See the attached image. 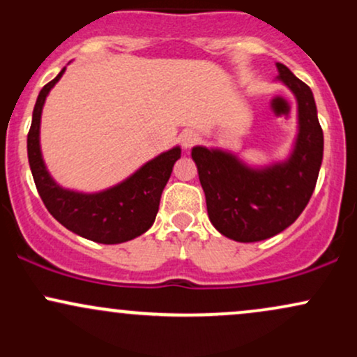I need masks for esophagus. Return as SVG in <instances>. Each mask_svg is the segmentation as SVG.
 Segmentation results:
<instances>
[{"instance_id":"esophagus-1","label":"esophagus","mask_w":357,"mask_h":357,"mask_svg":"<svg viewBox=\"0 0 357 357\" xmlns=\"http://www.w3.org/2000/svg\"><path fill=\"white\" fill-rule=\"evenodd\" d=\"M196 141H198V134L192 132V130H184L181 136H179V142H181L184 149H190V147L196 144Z\"/></svg>"}]
</instances>
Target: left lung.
Masks as SVG:
<instances>
[{"mask_svg": "<svg viewBox=\"0 0 357 357\" xmlns=\"http://www.w3.org/2000/svg\"><path fill=\"white\" fill-rule=\"evenodd\" d=\"M277 70V80L297 99L298 132L285 161L252 167L228 151L191 149L213 227L241 243L267 240L290 227L309 203L322 165L324 134L312 90L284 63Z\"/></svg>", "mask_w": 357, "mask_h": 357, "instance_id": "1", "label": "left lung"}]
</instances>
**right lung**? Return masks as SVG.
Here are the masks:
<instances>
[{"instance_id":"right-lung-1","label":"right lung","mask_w":357,"mask_h":357,"mask_svg":"<svg viewBox=\"0 0 357 357\" xmlns=\"http://www.w3.org/2000/svg\"><path fill=\"white\" fill-rule=\"evenodd\" d=\"M63 72L65 67L40 90L28 132V161L36 190L50 215L67 230L97 243H124L153 227L162 190L173 173L174 162L181 158V147L176 146L151 159L136 173L109 190L79 192L61 188L45 166L40 149V121L48 92L61 79Z\"/></svg>"}]
</instances>
